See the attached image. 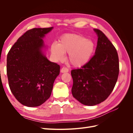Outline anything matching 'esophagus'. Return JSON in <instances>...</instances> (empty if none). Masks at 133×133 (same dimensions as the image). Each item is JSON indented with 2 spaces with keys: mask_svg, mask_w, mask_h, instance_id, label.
I'll list each match as a JSON object with an SVG mask.
<instances>
[{
  "mask_svg": "<svg viewBox=\"0 0 133 133\" xmlns=\"http://www.w3.org/2000/svg\"><path fill=\"white\" fill-rule=\"evenodd\" d=\"M68 71H69V69H68V68L64 66L61 69L62 73H66V72H68Z\"/></svg>",
  "mask_w": 133,
  "mask_h": 133,
  "instance_id": "obj_1",
  "label": "esophagus"
}]
</instances>
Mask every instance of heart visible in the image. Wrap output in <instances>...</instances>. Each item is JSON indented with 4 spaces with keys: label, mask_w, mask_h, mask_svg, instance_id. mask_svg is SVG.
I'll list each match as a JSON object with an SVG mask.
<instances>
[{
    "label": "heart",
    "mask_w": 133,
    "mask_h": 133,
    "mask_svg": "<svg viewBox=\"0 0 133 133\" xmlns=\"http://www.w3.org/2000/svg\"><path fill=\"white\" fill-rule=\"evenodd\" d=\"M94 50V44L90 40L75 34L63 35L58 44H53L51 52L57 61L64 60V53H68V59L72 65L80 66L87 63Z\"/></svg>",
    "instance_id": "b5f03b06"
}]
</instances>
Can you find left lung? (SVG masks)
I'll return each instance as SVG.
<instances>
[{
	"label": "left lung",
	"instance_id": "8db88e82",
	"mask_svg": "<svg viewBox=\"0 0 133 133\" xmlns=\"http://www.w3.org/2000/svg\"><path fill=\"white\" fill-rule=\"evenodd\" d=\"M94 31L98 39L95 54L80 69H73L71 92L84 105H95L106 100L117 82L119 58L115 46L103 32Z\"/></svg>",
	"mask_w": 133,
	"mask_h": 133
}]
</instances>
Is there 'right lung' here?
<instances>
[{"instance_id": "add662e5", "label": "right lung", "mask_w": 133, "mask_h": 133, "mask_svg": "<svg viewBox=\"0 0 133 133\" xmlns=\"http://www.w3.org/2000/svg\"><path fill=\"white\" fill-rule=\"evenodd\" d=\"M53 27L33 28L19 38L7 55L6 73L10 89L23 105H42L50 96L60 66L42 51V38Z\"/></svg>"}]
</instances>
